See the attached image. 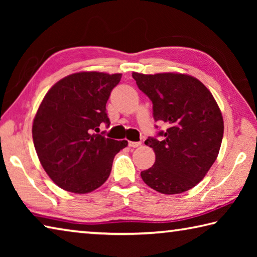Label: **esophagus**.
Listing matches in <instances>:
<instances>
[{
	"label": "esophagus",
	"mask_w": 257,
	"mask_h": 257,
	"mask_svg": "<svg viewBox=\"0 0 257 257\" xmlns=\"http://www.w3.org/2000/svg\"><path fill=\"white\" fill-rule=\"evenodd\" d=\"M142 145V143L141 142H129V146L130 147H138V146H141Z\"/></svg>",
	"instance_id": "1"
}]
</instances>
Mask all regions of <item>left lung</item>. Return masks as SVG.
<instances>
[{
    "label": "left lung",
    "mask_w": 257,
    "mask_h": 257,
    "mask_svg": "<svg viewBox=\"0 0 257 257\" xmlns=\"http://www.w3.org/2000/svg\"><path fill=\"white\" fill-rule=\"evenodd\" d=\"M133 78L153 103L154 120L167 125L145 141L155 163L141 172L142 179L167 195L191 189L215 162L222 143L223 119L214 97L198 79L182 73L133 72Z\"/></svg>",
    "instance_id": "obj_1"
}]
</instances>
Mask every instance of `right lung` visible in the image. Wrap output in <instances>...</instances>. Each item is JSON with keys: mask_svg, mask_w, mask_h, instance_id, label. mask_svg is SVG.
<instances>
[{"mask_svg": "<svg viewBox=\"0 0 257 257\" xmlns=\"http://www.w3.org/2000/svg\"><path fill=\"white\" fill-rule=\"evenodd\" d=\"M121 73L77 72L46 93L33 122L35 150L47 175L60 188L86 194L110 176L113 159L127 141L106 138L101 123L110 125L106 102Z\"/></svg>", "mask_w": 257, "mask_h": 257, "instance_id": "1", "label": "right lung"}]
</instances>
